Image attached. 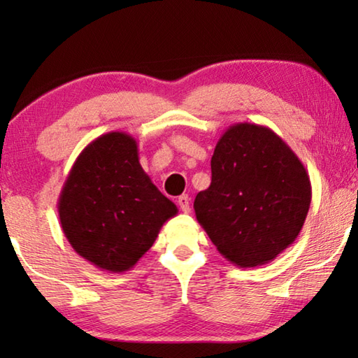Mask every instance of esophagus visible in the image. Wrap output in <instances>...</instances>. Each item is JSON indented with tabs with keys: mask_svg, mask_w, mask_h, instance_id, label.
I'll use <instances>...</instances> for the list:
<instances>
[{
	"mask_svg": "<svg viewBox=\"0 0 358 358\" xmlns=\"http://www.w3.org/2000/svg\"><path fill=\"white\" fill-rule=\"evenodd\" d=\"M177 202H178L180 210L183 211V213H189V210H191V207H189L191 199H189V196H187V194H183V196H180Z\"/></svg>",
	"mask_w": 358,
	"mask_h": 358,
	"instance_id": "esophagus-1",
	"label": "esophagus"
}]
</instances>
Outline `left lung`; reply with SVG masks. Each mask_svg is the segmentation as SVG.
Listing matches in <instances>:
<instances>
[{
	"label": "left lung",
	"instance_id": "1",
	"mask_svg": "<svg viewBox=\"0 0 358 358\" xmlns=\"http://www.w3.org/2000/svg\"><path fill=\"white\" fill-rule=\"evenodd\" d=\"M311 181L289 145L266 126H229L211 156V185L196 217L221 256L264 265L294 243L311 203Z\"/></svg>",
	"mask_w": 358,
	"mask_h": 358
}]
</instances>
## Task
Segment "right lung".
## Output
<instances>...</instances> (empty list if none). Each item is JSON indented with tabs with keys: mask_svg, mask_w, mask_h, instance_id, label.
<instances>
[{
	"mask_svg": "<svg viewBox=\"0 0 358 358\" xmlns=\"http://www.w3.org/2000/svg\"><path fill=\"white\" fill-rule=\"evenodd\" d=\"M177 213L138 162L136 138L120 131L82 150L58 199L59 224L74 251L112 273L131 270Z\"/></svg>",
	"mask_w": 358,
	"mask_h": 358,
	"instance_id": "add662e5",
	"label": "right lung"
}]
</instances>
